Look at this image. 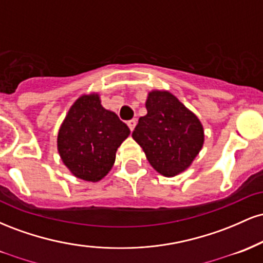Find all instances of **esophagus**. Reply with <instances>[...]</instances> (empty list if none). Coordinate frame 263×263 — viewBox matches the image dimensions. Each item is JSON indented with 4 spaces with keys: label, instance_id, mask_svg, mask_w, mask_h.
Wrapping results in <instances>:
<instances>
[{
    "label": "esophagus",
    "instance_id": "esophagus-1",
    "mask_svg": "<svg viewBox=\"0 0 263 263\" xmlns=\"http://www.w3.org/2000/svg\"><path fill=\"white\" fill-rule=\"evenodd\" d=\"M136 123H137V121H136L135 119H132V120H129V121H127V126L129 127V129H131V131H134Z\"/></svg>",
    "mask_w": 263,
    "mask_h": 263
}]
</instances>
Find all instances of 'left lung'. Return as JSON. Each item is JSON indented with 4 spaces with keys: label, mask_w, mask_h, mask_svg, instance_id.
<instances>
[{
    "label": "left lung",
    "mask_w": 263,
    "mask_h": 263,
    "mask_svg": "<svg viewBox=\"0 0 263 263\" xmlns=\"http://www.w3.org/2000/svg\"><path fill=\"white\" fill-rule=\"evenodd\" d=\"M147 115L138 120L132 137L149 164L164 177H174L192 164L204 143L200 121L173 93L151 91Z\"/></svg>",
    "instance_id": "obj_1"
}]
</instances>
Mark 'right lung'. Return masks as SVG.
Returning <instances> with one entry per match:
<instances>
[{"label":"right lung","mask_w":263,"mask_h":263,"mask_svg":"<svg viewBox=\"0 0 263 263\" xmlns=\"http://www.w3.org/2000/svg\"><path fill=\"white\" fill-rule=\"evenodd\" d=\"M128 135L127 125L101 106L98 93L83 95L60 126L59 155L75 177L99 182L112 168L116 151Z\"/></svg>","instance_id":"add662e5"}]
</instances>
